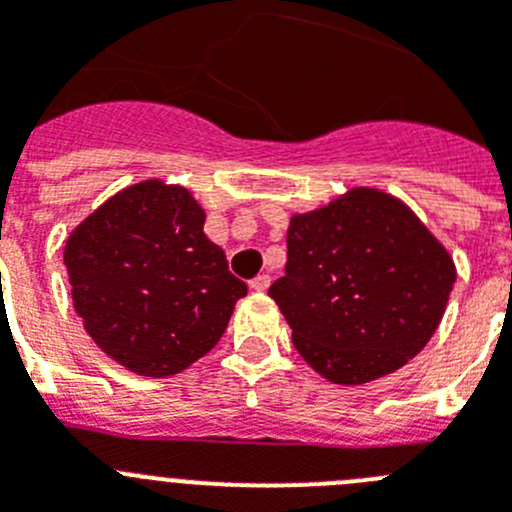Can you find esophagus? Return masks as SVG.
<instances>
[{
    "label": "esophagus",
    "mask_w": 512,
    "mask_h": 512,
    "mask_svg": "<svg viewBox=\"0 0 512 512\" xmlns=\"http://www.w3.org/2000/svg\"><path fill=\"white\" fill-rule=\"evenodd\" d=\"M269 284H271L269 274H259V277L251 279V289H256V292H264V289H269Z\"/></svg>",
    "instance_id": "34e87169"
}]
</instances>
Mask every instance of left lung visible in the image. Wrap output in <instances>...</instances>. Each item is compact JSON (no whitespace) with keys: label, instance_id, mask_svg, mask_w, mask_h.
<instances>
[{"label":"left lung","instance_id":"8db88e82","mask_svg":"<svg viewBox=\"0 0 512 512\" xmlns=\"http://www.w3.org/2000/svg\"><path fill=\"white\" fill-rule=\"evenodd\" d=\"M454 282V261L415 212L359 187L292 217L284 277L269 295L315 372L364 384L431 341Z\"/></svg>","mask_w":512,"mask_h":512}]
</instances>
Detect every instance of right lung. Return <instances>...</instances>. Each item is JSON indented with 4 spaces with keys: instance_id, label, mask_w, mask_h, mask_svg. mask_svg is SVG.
<instances>
[{
    "instance_id": "obj_1",
    "label": "right lung",
    "mask_w": 512,
    "mask_h": 512,
    "mask_svg": "<svg viewBox=\"0 0 512 512\" xmlns=\"http://www.w3.org/2000/svg\"><path fill=\"white\" fill-rule=\"evenodd\" d=\"M182 187L122 189L66 241L74 307L104 354L143 377H171L210 351L246 282L202 230Z\"/></svg>"
}]
</instances>
